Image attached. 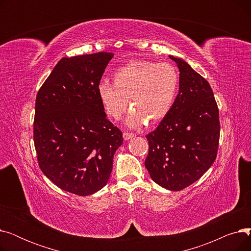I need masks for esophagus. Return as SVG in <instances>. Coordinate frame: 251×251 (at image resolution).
<instances>
[{
    "instance_id": "34e87169",
    "label": "esophagus",
    "mask_w": 251,
    "mask_h": 251,
    "mask_svg": "<svg viewBox=\"0 0 251 251\" xmlns=\"http://www.w3.org/2000/svg\"><path fill=\"white\" fill-rule=\"evenodd\" d=\"M132 137H134L133 133H131V132H124L123 133V138L125 140H129V139H131Z\"/></svg>"
}]
</instances>
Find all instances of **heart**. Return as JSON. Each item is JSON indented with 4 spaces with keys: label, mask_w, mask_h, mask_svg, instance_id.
<instances>
[{
    "label": "heart",
    "mask_w": 251,
    "mask_h": 251,
    "mask_svg": "<svg viewBox=\"0 0 251 251\" xmlns=\"http://www.w3.org/2000/svg\"><path fill=\"white\" fill-rule=\"evenodd\" d=\"M179 88V74L173 65L138 60L129 62L113 73V83L101 81L98 97L108 117L119 120L128 100L132 107L126 123L142 126L159 123L172 110Z\"/></svg>",
    "instance_id": "obj_1"
}]
</instances>
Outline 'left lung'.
Listing matches in <instances>:
<instances>
[{"mask_svg":"<svg viewBox=\"0 0 251 251\" xmlns=\"http://www.w3.org/2000/svg\"><path fill=\"white\" fill-rule=\"evenodd\" d=\"M179 71V94L172 110L147 135L146 168L160 186L179 191L199 180L216 160L219 109L205 79L185 61L169 56Z\"/></svg>","mask_w":251,"mask_h":251,"instance_id":"left-lung-1","label":"left lung"}]
</instances>
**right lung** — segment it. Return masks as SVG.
I'll return each instance as SVG.
<instances>
[{
    "label": "right lung",
    "instance_id": "1",
    "mask_svg": "<svg viewBox=\"0 0 251 251\" xmlns=\"http://www.w3.org/2000/svg\"><path fill=\"white\" fill-rule=\"evenodd\" d=\"M112 52L63 58L39 88L33 141L38 166L62 190L86 196L108 183L121 130L107 119L98 85Z\"/></svg>",
    "mask_w": 251,
    "mask_h": 251
}]
</instances>
